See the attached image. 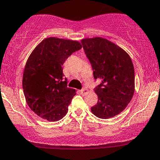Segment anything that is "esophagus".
I'll use <instances>...</instances> for the list:
<instances>
[{"instance_id": "34e87169", "label": "esophagus", "mask_w": 160, "mask_h": 160, "mask_svg": "<svg viewBox=\"0 0 160 160\" xmlns=\"http://www.w3.org/2000/svg\"><path fill=\"white\" fill-rule=\"evenodd\" d=\"M88 92V91L87 88H83V89H82V90H81V91H80V93H81V94H82V95L86 94Z\"/></svg>"}]
</instances>
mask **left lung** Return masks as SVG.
Segmentation results:
<instances>
[{"label": "left lung", "mask_w": 160, "mask_h": 160, "mask_svg": "<svg viewBox=\"0 0 160 160\" xmlns=\"http://www.w3.org/2000/svg\"><path fill=\"white\" fill-rule=\"evenodd\" d=\"M82 44L94 79L101 81L94 88L98 101L91 107V112L100 119L114 117L126 108L134 92L131 57L120 47L103 38H84Z\"/></svg>", "instance_id": "1"}]
</instances>
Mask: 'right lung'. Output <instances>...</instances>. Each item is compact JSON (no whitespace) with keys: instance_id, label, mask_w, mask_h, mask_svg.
<instances>
[{"instance_id":"obj_1","label":"right lung","mask_w":160,"mask_h":160,"mask_svg":"<svg viewBox=\"0 0 160 160\" xmlns=\"http://www.w3.org/2000/svg\"><path fill=\"white\" fill-rule=\"evenodd\" d=\"M81 48L77 41L51 37L41 41L28 57L23 72V92L30 109L42 119L56 122L67 113L75 90L67 87L62 66Z\"/></svg>"}]
</instances>
